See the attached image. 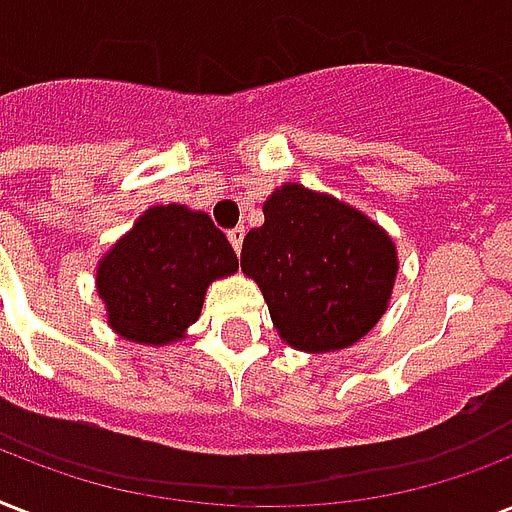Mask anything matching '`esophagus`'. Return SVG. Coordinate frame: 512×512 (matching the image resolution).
Masks as SVG:
<instances>
[{"instance_id": "1", "label": "esophagus", "mask_w": 512, "mask_h": 512, "mask_svg": "<svg viewBox=\"0 0 512 512\" xmlns=\"http://www.w3.org/2000/svg\"><path fill=\"white\" fill-rule=\"evenodd\" d=\"M244 233H247V231H244L241 225H239V228H231V231H228V241H231V247L236 249V255L241 252V241H244Z\"/></svg>"}]
</instances>
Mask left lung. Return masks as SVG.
<instances>
[{
	"label": "left lung",
	"mask_w": 512,
	"mask_h": 512,
	"mask_svg": "<svg viewBox=\"0 0 512 512\" xmlns=\"http://www.w3.org/2000/svg\"><path fill=\"white\" fill-rule=\"evenodd\" d=\"M265 223L244 236L241 271L263 292L279 337L332 353L385 316L398 273L388 231L345 201L284 183L265 199Z\"/></svg>",
	"instance_id": "obj_1"
}]
</instances>
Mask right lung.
<instances>
[{
    "instance_id": "obj_1",
    "label": "right lung",
    "mask_w": 512,
    "mask_h": 512,
    "mask_svg": "<svg viewBox=\"0 0 512 512\" xmlns=\"http://www.w3.org/2000/svg\"><path fill=\"white\" fill-rule=\"evenodd\" d=\"M236 271V252L207 212L156 204L100 257L95 289L116 335L164 348L196 324L209 284Z\"/></svg>"
}]
</instances>
